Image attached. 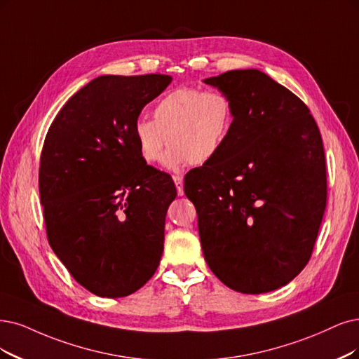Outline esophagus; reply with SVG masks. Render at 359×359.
<instances>
[{
    "label": "esophagus",
    "mask_w": 359,
    "mask_h": 359,
    "mask_svg": "<svg viewBox=\"0 0 359 359\" xmlns=\"http://www.w3.org/2000/svg\"><path fill=\"white\" fill-rule=\"evenodd\" d=\"M172 180H175L179 196H183V194H184V191H183V177L182 176H172Z\"/></svg>",
    "instance_id": "obj_1"
}]
</instances>
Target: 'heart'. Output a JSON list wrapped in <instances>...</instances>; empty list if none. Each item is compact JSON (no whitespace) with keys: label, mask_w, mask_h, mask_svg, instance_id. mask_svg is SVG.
<instances>
[{"label":"heart","mask_w":359,"mask_h":359,"mask_svg":"<svg viewBox=\"0 0 359 359\" xmlns=\"http://www.w3.org/2000/svg\"><path fill=\"white\" fill-rule=\"evenodd\" d=\"M233 104L222 91L182 87L155 104L154 119L140 118L133 126V140L144 163L163 156L170 168L191 163L203 165L219 155L233 127Z\"/></svg>","instance_id":"obj_1"}]
</instances>
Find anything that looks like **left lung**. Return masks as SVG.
I'll use <instances>...</instances> for the list:
<instances>
[{
	"label": "left lung",
	"mask_w": 359,
	"mask_h": 359,
	"mask_svg": "<svg viewBox=\"0 0 359 359\" xmlns=\"http://www.w3.org/2000/svg\"><path fill=\"white\" fill-rule=\"evenodd\" d=\"M204 83L231 99L235 119L219 155L184 176V194L208 268L240 293H268L311 259L327 201L323 139L308 106L259 69Z\"/></svg>",
	"instance_id": "left-lung-1"
}]
</instances>
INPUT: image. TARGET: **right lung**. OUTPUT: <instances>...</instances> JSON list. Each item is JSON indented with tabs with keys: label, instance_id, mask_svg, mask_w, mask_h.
<instances>
[{
	"label": "right lung",
	"instance_id": "1",
	"mask_svg": "<svg viewBox=\"0 0 359 359\" xmlns=\"http://www.w3.org/2000/svg\"><path fill=\"white\" fill-rule=\"evenodd\" d=\"M170 75H102L66 102L46 136L39 196L48 243L76 283L124 297L151 280L164 250L170 175L140 158L133 126Z\"/></svg>",
	"mask_w": 359,
	"mask_h": 359
}]
</instances>
